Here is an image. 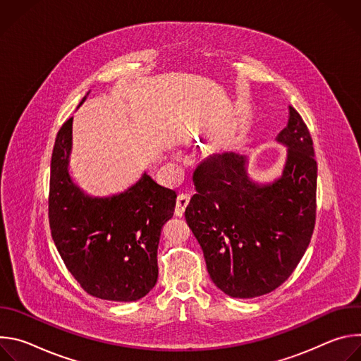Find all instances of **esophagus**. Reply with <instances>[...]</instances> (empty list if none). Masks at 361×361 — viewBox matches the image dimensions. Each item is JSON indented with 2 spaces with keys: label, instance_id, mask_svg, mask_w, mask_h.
Masks as SVG:
<instances>
[{
  "label": "esophagus",
  "instance_id": "esophagus-1",
  "mask_svg": "<svg viewBox=\"0 0 361 361\" xmlns=\"http://www.w3.org/2000/svg\"><path fill=\"white\" fill-rule=\"evenodd\" d=\"M188 202H190V195L188 194H180L177 197V202H176V216L177 217H183L184 210L187 209Z\"/></svg>",
  "mask_w": 361,
  "mask_h": 361
}]
</instances>
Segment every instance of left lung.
<instances>
[{"label":"left lung","instance_id":"obj_1","mask_svg":"<svg viewBox=\"0 0 361 361\" xmlns=\"http://www.w3.org/2000/svg\"><path fill=\"white\" fill-rule=\"evenodd\" d=\"M287 147L283 173L270 183L247 174V159L213 154L192 174L185 220L213 283L227 295L252 298L281 286L310 244L316 223L317 163L310 133L290 106L276 138Z\"/></svg>","mask_w":361,"mask_h":361}]
</instances>
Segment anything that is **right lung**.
I'll return each instance as SVG.
<instances>
[{
    "label": "right lung",
    "instance_id": "1",
    "mask_svg": "<svg viewBox=\"0 0 361 361\" xmlns=\"http://www.w3.org/2000/svg\"><path fill=\"white\" fill-rule=\"evenodd\" d=\"M71 147L73 117L60 128L51 157L48 217L56 247L88 294L140 300L157 283L159 241L177 194L144 173L120 194L88 195L68 173Z\"/></svg>",
    "mask_w": 361,
    "mask_h": 361
}]
</instances>
